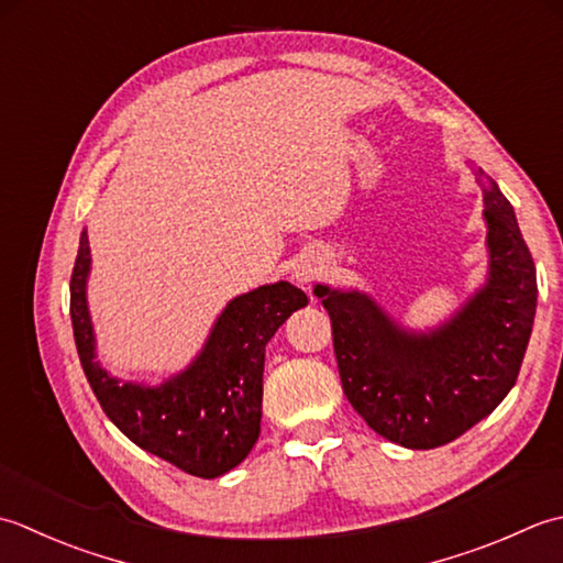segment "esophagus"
I'll list each match as a JSON object with an SVG mask.
<instances>
[{
	"label": "esophagus",
	"instance_id": "34e87169",
	"mask_svg": "<svg viewBox=\"0 0 563 563\" xmlns=\"http://www.w3.org/2000/svg\"><path fill=\"white\" fill-rule=\"evenodd\" d=\"M320 274H323V262L316 257H306L294 267V277L298 284H311L320 277Z\"/></svg>",
	"mask_w": 563,
	"mask_h": 563
}]
</instances>
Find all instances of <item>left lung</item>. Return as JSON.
<instances>
[{
  "label": "left lung",
  "mask_w": 563,
  "mask_h": 563,
  "mask_svg": "<svg viewBox=\"0 0 563 563\" xmlns=\"http://www.w3.org/2000/svg\"><path fill=\"white\" fill-rule=\"evenodd\" d=\"M488 282L450 323L406 332L360 291L316 286L332 325L342 391L374 432L410 450L456 440L518 382L537 308L534 262L510 201L478 169Z\"/></svg>",
  "instance_id": "8db88e82"
}]
</instances>
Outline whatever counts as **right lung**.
Returning <instances> with one entry per match:
<instances>
[{
    "instance_id": "obj_1",
    "label": "right lung",
    "mask_w": 563,
    "mask_h": 563,
    "mask_svg": "<svg viewBox=\"0 0 563 563\" xmlns=\"http://www.w3.org/2000/svg\"><path fill=\"white\" fill-rule=\"evenodd\" d=\"M89 240L79 238L70 279L75 345L99 406L125 438L191 476L231 472L260 438L262 372L274 332L308 296L289 282L233 298L211 330L206 347L187 372L157 388L121 384L95 360L85 284Z\"/></svg>"
}]
</instances>
